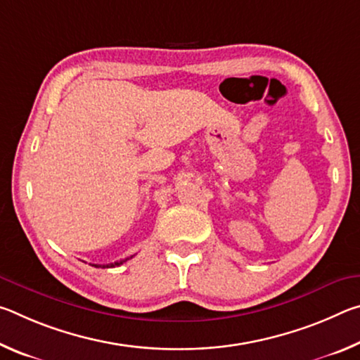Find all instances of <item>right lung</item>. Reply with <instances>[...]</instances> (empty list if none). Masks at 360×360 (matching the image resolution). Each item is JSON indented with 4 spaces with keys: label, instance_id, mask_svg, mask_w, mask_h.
<instances>
[{
    "label": "right lung",
    "instance_id": "obj_1",
    "mask_svg": "<svg viewBox=\"0 0 360 360\" xmlns=\"http://www.w3.org/2000/svg\"><path fill=\"white\" fill-rule=\"evenodd\" d=\"M131 259V257H130ZM129 259H125V260H120V262H114V264H108V265H92V266H96V268H112V266H119V265H122L124 264V262H127Z\"/></svg>",
    "mask_w": 360,
    "mask_h": 360
}]
</instances>
